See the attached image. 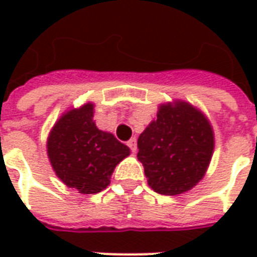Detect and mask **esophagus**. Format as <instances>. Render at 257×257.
Segmentation results:
<instances>
[{
  "label": "esophagus",
  "instance_id": "esophagus-1",
  "mask_svg": "<svg viewBox=\"0 0 257 257\" xmlns=\"http://www.w3.org/2000/svg\"><path fill=\"white\" fill-rule=\"evenodd\" d=\"M128 147L131 149V151H132V153H136V150H138V145H136V138H132V139L129 140Z\"/></svg>",
  "mask_w": 257,
  "mask_h": 257
}]
</instances>
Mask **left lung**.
Instances as JSON below:
<instances>
[{
	"mask_svg": "<svg viewBox=\"0 0 257 257\" xmlns=\"http://www.w3.org/2000/svg\"><path fill=\"white\" fill-rule=\"evenodd\" d=\"M138 158L147 183L156 193L178 195L202 180L215 149V134L204 112L189 101L173 100L158 107L138 139Z\"/></svg>",
	"mask_w": 257,
	"mask_h": 257,
	"instance_id": "obj_1",
	"label": "left lung"
}]
</instances>
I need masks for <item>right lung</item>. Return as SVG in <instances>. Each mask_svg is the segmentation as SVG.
I'll return each mask as SVG.
<instances>
[{"label":"right lung","mask_w":257,"mask_h":257,"mask_svg":"<svg viewBox=\"0 0 257 257\" xmlns=\"http://www.w3.org/2000/svg\"><path fill=\"white\" fill-rule=\"evenodd\" d=\"M95 104L63 112L48 135L47 153L53 171L67 187L81 194L100 193L114 169L131 154L128 146L96 126Z\"/></svg>","instance_id":"1"}]
</instances>
